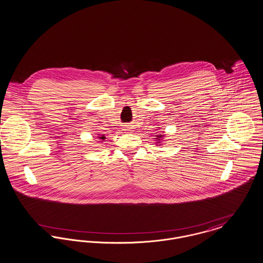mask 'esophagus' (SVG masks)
Returning a JSON list of instances; mask_svg holds the SVG:
<instances>
[{"mask_svg":"<svg viewBox=\"0 0 263 263\" xmlns=\"http://www.w3.org/2000/svg\"><path fill=\"white\" fill-rule=\"evenodd\" d=\"M124 130H125V131H131V128H130V127H129V126H126V127H125V129H124Z\"/></svg>","mask_w":263,"mask_h":263,"instance_id":"1","label":"esophagus"}]
</instances>
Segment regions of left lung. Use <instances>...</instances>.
<instances>
[{
	"instance_id": "8db88e82",
	"label": "left lung",
	"mask_w": 263,
	"mask_h": 263,
	"mask_svg": "<svg viewBox=\"0 0 263 263\" xmlns=\"http://www.w3.org/2000/svg\"><path fill=\"white\" fill-rule=\"evenodd\" d=\"M163 137H164V135H158V136H157V138H155V139H157V142H156V143H158V144H159V143L161 142L162 139H163ZM160 145H162V144H160Z\"/></svg>"
}]
</instances>
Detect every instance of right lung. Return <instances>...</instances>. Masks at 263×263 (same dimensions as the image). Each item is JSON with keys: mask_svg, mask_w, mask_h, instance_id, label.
<instances>
[{"mask_svg": "<svg viewBox=\"0 0 263 263\" xmlns=\"http://www.w3.org/2000/svg\"><path fill=\"white\" fill-rule=\"evenodd\" d=\"M98 138H100L102 140H104V139H105V136H104V135H102V137H98Z\"/></svg>", "mask_w": 263, "mask_h": 263, "instance_id": "add662e5", "label": "right lung"}]
</instances>
